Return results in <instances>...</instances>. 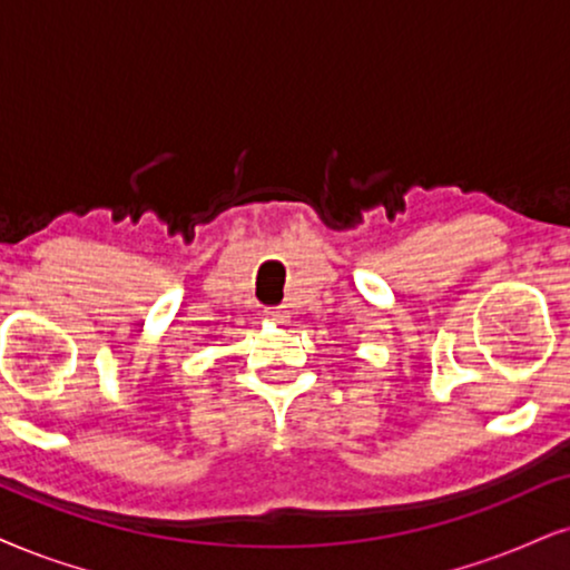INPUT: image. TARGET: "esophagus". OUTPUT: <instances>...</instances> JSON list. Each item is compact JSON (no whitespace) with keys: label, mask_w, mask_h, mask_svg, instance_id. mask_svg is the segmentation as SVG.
<instances>
[{"label":"esophagus","mask_w":570,"mask_h":570,"mask_svg":"<svg viewBox=\"0 0 570 570\" xmlns=\"http://www.w3.org/2000/svg\"><path fill=\"white\" fill-rule=\"evenodd\" d=\"M266 317H269L272 322H287L291 314H287L285 306H277V308H269V312H266Z\"/></svg>","instance_id":"esophagus-1"}]
</instances>
